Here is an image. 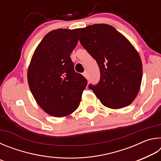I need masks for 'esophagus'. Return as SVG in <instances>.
Wrapping results in <instances>:
<instances>
[{
    "label": "esophagus",
    "mask_w": 161,
    "mask_h": 161,
    "mask_svg": "<svg viewBox=\"0 0 161 161\" xmlns=\"http://www.w3.org/2000/svg\"><path fill=\"white\" fill-rule=\"evenodd\" d=\"M83 75H84V77H86V78L87 79V80H89V76H88V74H87L86 72H84L83 73Z\"/></svg>",
    "instance_id": "obj_1"
}]
</instances>
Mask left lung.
<instances>
[{"mask_svg": "<svg viewBox=\"0 0 161 161\" xmlns=\"http://www.w3.org/2000/svg\"><path fill=\"white\" fill-rule=\"evenodd\" d=\"M80 41L97 61L99 81L89 88L102 104L111 108L130 105L139 92L143 67L130 42L114 27L95 24L81 28Z\"/></svg>", "mask_w": 161, "mask_h": 161, "instance_id": "left-lung-1", "label": "left lung"}]
</instances>
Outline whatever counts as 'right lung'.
<instances>
[{"label": "right lung", "instance_id": "1", "mask_svg": "<svg viewBox=\"0 0 161 161\" xmlns=\"http://www.w3.org/2000/svg\"><path fill=\"white\" fill-rule=\"evenodd\" d=\"M80 29L49 32L35 50L28 71L31 93L38 105L54 117L69 115L78 108L87 80L75 71L70 54Z\"/></svg>", "mask_w": 161, "mask_h": 161}]
</instances>
